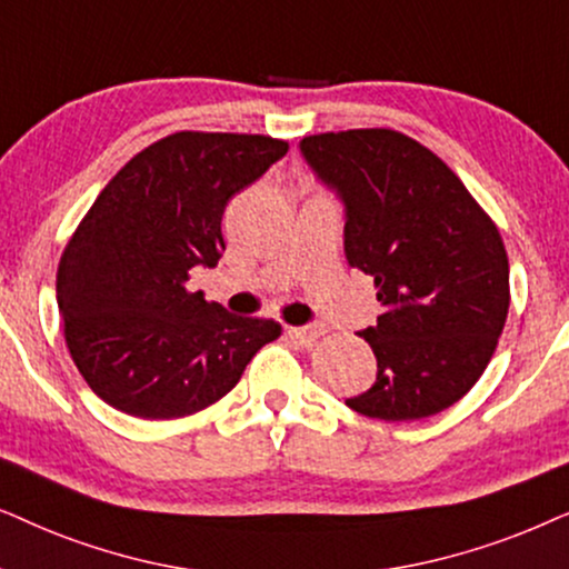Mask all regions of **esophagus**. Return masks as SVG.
Instances as JSON below:
<instances>
[{"label": "esophagus", "mask_w": 569, "mask_h": 569, "mask_svg": "<svg viewBox=\"0 0 569 569\" xmlns=\"http://www.w3.org/2000/svg\"><path fill=\"white\" fill-rule=\"evenodd\" d=\"M325 332H328V328H325L322 322H317V325H305V328H286V336H289L291 340H297V343H301V346H312L317 338L320 336H325Z\"/></svg>", "instance_id": "obj_1"}]
</instances>
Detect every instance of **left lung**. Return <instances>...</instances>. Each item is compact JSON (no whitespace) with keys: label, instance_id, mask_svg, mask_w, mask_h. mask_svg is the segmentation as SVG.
I'll return each instance as SVG.
<instances>
[{"label":"left lung","instance_id":"8db88e82","mask_svg":"<svg viewBox=\"0 0 569 569\" xmlns=\"http://www.w3.org/2000/svg\"><path fill=\"white\" fill-rule=\"evenodd\" d=\"M299 150L343 202L346 260L375 278L382 305L359 332L377 380L346 406L413 421L458 403L487 369L510 307L497 226L448 166L396 130L312 134Z\"/></svg>","mask_w":569,"mask_h":569}]
</instances>
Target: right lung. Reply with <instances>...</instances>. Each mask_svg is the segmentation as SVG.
I'll list each match as a JSON object with an SVG mask.
<instances>
[{"mask_svg": "<svg viewBox=\"0 0 569 569\" xmlns=\"http://www.w3.org/2000/svg\"><path fill=\"white\" fill-rule=\"evenodd\" d=\"M289 153L264 134L177 132L113 177L72 233L57 272L64 340L90 390L138 419L202 411L280 325L187 291L216 268L229 200Z\"/></svg>", "mask_w": 569, "mask_h": 569, "instance_id": "1", "label": "right lung"}]
</instances>
